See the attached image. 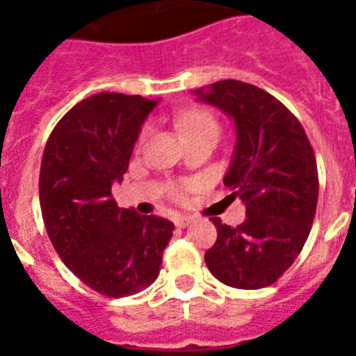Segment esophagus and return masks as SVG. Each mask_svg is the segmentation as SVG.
Segmentation results:
<instances>
[{"label": "esophagus", "mask_w": 356, "mask_h": 356, "mask_svg": "<svg viewBox=\"0 0 356 356\" xmlns=\"http://www.w3.org/2000/svg\"><path fill=\"white\" fill-rule=\"evenodd\" d=\"M175 222H176V226H178V228H185V226L193 222V217H191V216H178V217H176Z\"/></svg>", "instance_id": "esophagus-1"}]
</instances>
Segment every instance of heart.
Instances as JSON below:
<instances>
[{
  "label": "heart",
  "mask_w": 356,
  "mask_h": 356,
  "mask_svg": "<svg viewBox=\"0 0 356 356\" xmlns=\"http://www.w3.org/2000/svg\"><path fill=\"white\" fill-rule=\"evenodd\" d=\"M178 128H180L184 137H191V135H201V134H219V122L216 121L212 114L207 112H193V114H185L178 119ZM149 131V128L144 127L140 139H144Z\"/></svg>",
  "instance_id": "b5f03b06"
}]
</instances>
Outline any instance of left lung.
<instances>
[{
	"label": "left lung",
	"mask_w": 356,
	"mask_h": 356,
	"mask_svg": "<svg viewBox=\"0 0 356 356\" xmlns=\"http://www.w3.org/2000/svg\"><path fill=\"white\" fill-rule=\"evenodd\" d=\"M194 94L234 119L237 144L222 184L246 205L235 228L212 217L217 241L205 253L207 267L229 287L273 285L301 253L316 217L319 178L310 140L291 110L254 85L221 80Z\"/></svg>",
	"instance_id": "left-lung-1"
}]
</instances>
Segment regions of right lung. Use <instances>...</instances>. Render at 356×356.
<instances>
[{
	"mask_svg": "<svg viewBox=\"0 0 356 356\" xmlns=\"http://www.w3.org/2000/svg\"><path fill=\"white\" fill-rule=\"evenodd\" d=\"M156 103L94 94L58 121L44 147L39 196L49 241L74 276L108 298L137 294L155 282L175 229L163 217L119 209L112 197Z\"/></svg>",
	"mask_w": 356,
	"mask_h": 356,
	"instance_id": "right-lung-1",
	"label": "right lung"
}]
</instances>
